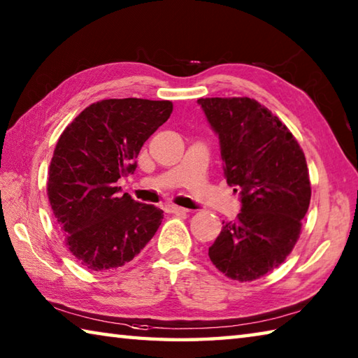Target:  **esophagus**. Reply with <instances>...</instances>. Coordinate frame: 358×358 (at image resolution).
I'll use <instances>...</instances> for the list:
<instances>
[{"label":"esophagus","instance_id":"esophagus-1","mask_svg":"<svg viewBox=\"0 0 358 358\" xmlns=\"http://www.w3.org/2000/svg\"><path fill=\"white\" fill-rule=\"evenodd\" d=\"M165 212H168V213H176V215H184V213H187L188 210H187V208H184V207L168 204V206H165Z\"/></svg>","mask_w":358,"mask_h":358}]
</instances>
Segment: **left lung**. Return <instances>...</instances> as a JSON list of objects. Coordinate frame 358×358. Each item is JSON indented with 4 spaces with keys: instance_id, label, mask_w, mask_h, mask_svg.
Segmentation results:
<instances>
[{
    "instance_id": "left-lung-1",
    "label": "left lung",
    "mask_w": 358,
    "mask_h": 358,
    "mask_svg": "<svg viewBox=\"0 0 358 358\" xmlns=\"http://www.w3.org/2000/svg\"><path fill=\"white\" fill-rule=\"evenodd\" d=\"M220 138L227 184L241 212L222 221L208 257L234 280L249 282L278 268L293 251L312 196L306 156L293 134L251 98H201Z\"/></svg>"
}]
</instances>
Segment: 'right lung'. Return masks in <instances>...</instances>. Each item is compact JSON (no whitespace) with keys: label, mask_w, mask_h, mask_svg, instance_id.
Instances as JSON below:
<instances>
[{"label":"right lung","mask_w":358,"mask_h":358,"mask_svg":"<svg viewBox=\"0 0 358 358\" xmlns=\"http://www.w3.org/2000/svg\"><path fill=\"white\" fill-rule=\"evenodd\" d=\"M170 101L103 99L65 127L48 173V198L65 245L84 268L112 271L146 246L164 218L156 206L120 196L145 141L170 118Z\"/></svg>","instance_id":"1"}]
</instances>
